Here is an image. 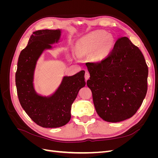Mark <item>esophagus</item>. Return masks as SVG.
<instances>
[{"label":"esophagus","instance_id":"obj_1","mask_svg":"<svg viewBox=\"0 0 158 158\" xmlns=\"http://www.w3.org/2000/svg\"><path fill=\"white\" fill-rule=\"evenodd\" d=\"M89 78V73H88V72H85V80H88Z\"/></svg>","mask_w":158,"mask_h":158}]
</instances>
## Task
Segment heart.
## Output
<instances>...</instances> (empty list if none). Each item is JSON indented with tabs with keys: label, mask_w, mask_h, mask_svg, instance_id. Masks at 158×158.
Returning <instances> with one entry per match:
<instances>
[{
	"label": "heart",
	"mask_w": 158,
	"mask_h": 158,
	"mask_svg": "<svg viewBox=\"0 0 158 158\" xmlns=\"http://www.w3.org/2000/svg\"><path fill=\"white\" fill-rule=\"evenodd\" d=\"M113 44V38L106 31H97L81 37L76 44V49L81 55L94 53L95 59L101 60L109 54Z\"/></svg>",
	"instance_id": "b5f03b06"
}]
</instances>
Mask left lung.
<instances>
[{
    "label": "left lung",
    "mask_w": 158,
    "mask_h": 158,
    "mask_svg": "<svg viewBox=\"0 0 158 158\" xmlns=\"http://www.w3.org/2000/svg\"><path fill=\"white\" fill-rule=\"evenodd\" d=\"M85 64L90 74L87 85L98 115L111 123L132 117L148 89V69L139 48L122 37L106 58Z\"/></svg>",
    "instance_id": "left-lung-1"
}]
</instances>
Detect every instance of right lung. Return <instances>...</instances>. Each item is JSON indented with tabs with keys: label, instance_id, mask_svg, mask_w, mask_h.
Returning <instances> with one entry per match:
<instances>
[{
	"label": "right lung",
	"instance_id": "1",
	"mask_svg": "<svg viewBox=\"0 0 158 158\" xmlns=\"http://www.w3.org/2000/svg\"><path fill=\"white\" fill-rule=\"evenodd\" d=\"M59 30H43L33 33L27 45L20 54L16 73L18 97L21 106L31 120L44 128L65 125L70 120L71 106L85 86L84 70L72 76H65L56 93L49 98L38 95L33 87V71L36 61L45 49L57 42Z\"/></svg>",
	"mask_w": 158,
	"mask_h": 158
}]
</instances>
